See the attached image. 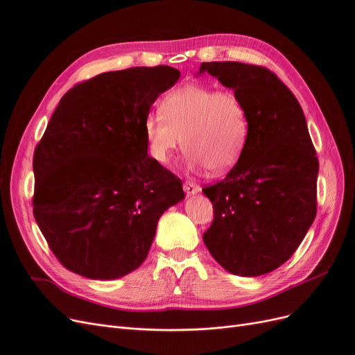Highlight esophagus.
I'll list each match as a JSON object with an SVG mask.
<instances>
[{"mask_svg":"<svg viewBox=\"0 0 355 355\" xmlns=\"http://www.w3.org/2000/svg\"><path fill=\"white\" fill-rule=\"evenodd\" d=\"M182 187H184V191L187 196H194L200 191V186L196 184V182H193V181H184Z\"/></svg>","mask_w":355,"mask_h":355,"instance_id":"34e87169","label":"esophagus"}]
</instances>
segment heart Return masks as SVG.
<instances>
[{"instance_id":"b5f03b06","label":"heart","mask_w":355,"mask_h":355,"mask_svg":"<svg viewBox=\"0 0 355 355\" xmlns=\"http://www.w3.org/2000/svg\"><path fill=\"white\" fill-rule=\"evenodd\" d=\"M159 112L149 115L143 125L149 155L157 164L168 165L181 144L190 168L207 166L224 174L240 161L250 118L235 92L187 85L169 92Z\"/></svg>"}]
</instances>
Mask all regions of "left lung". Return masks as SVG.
I'll return each instance as SVG.
<instances>
[{"label":"left lung","instance_id":"obj_1","mask_svg":"<svg viewBox=\"0 0 355 355\" xmlns=\"http://www.w3.org/2000/svg\"><path fill=\"white\" fill-rule=\"evenodd\" d=\"M244 102L250 133L228 175L203 189L215 219L203 234L209 253L230 273L265 275L290 259L316 218L319 161L297 98L265 67L202 62Z\"/></svg>","mask_w":355,"mask_h":355}]
</instances>
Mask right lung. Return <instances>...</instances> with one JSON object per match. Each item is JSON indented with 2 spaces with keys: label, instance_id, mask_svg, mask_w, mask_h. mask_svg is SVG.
Listing matches in <instances>:
<instances>
[{
  "label": "right lung",
  "instance_id": "obj_1",
  "mask_svg": "<svg viewBox=\"0 0 355 355\" xmlns=\"http://www.w3.org/2000/svg\"><path fill=\"white\" fill-rule=\"evenodd\" d=\"M180 71L168 65L102 73L76 85L33 156V215L64 268L89 279L125 277L148 257L157 220L186 198L148 156L143 125Z\"/></svg>",
  "mask_w": 355,
  "mask_h": 355
}]
</instances>
